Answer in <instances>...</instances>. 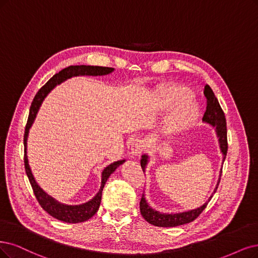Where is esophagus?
I'll return each mask as SVG.
<instances>
[{
	"mask_svg": "<svg viewBox=\"0 0 258 258\" xmlns=\"http://www.w3.org/2000/svg\"><path fill=\"white\" fill-rule=\"evenodd\" d=\"M145 149V142L142 140L136 139L132 142L131 145V154L132 156H139L141 154V152Z\"/></svg>",
	"mask_w": 258,
	"mask_h": 258,
	"instance_id": "34e87169",
	"label": "esophagus"
}]
</instances>
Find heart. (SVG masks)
<instances>
[{"label":"heart","mask_w":258,"mask_h":258,"mask_svg":"<svg viewBox=\"0 0 258 258\" xmlns=\"http://www.w3.org/2000/svg\"><path fill=\"white\" fill-rule=\"evenodd\" d=\"M191 95V90L180 85L161 86L154 91L151 101L153 108L159 112L172 111L167 124L168 135L182 134L197 123L201 106Z\"/></svg>","instance_id":"b5f03b06"}]
</instances>
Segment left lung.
Returning a JSON list of instances; mask_svg holds the SVG:
<instances>
[{
	"label": "left lung",
	"instance_id": "left-lung-1",
	"mask_svg": "<svg viewBox=\"0 0 258 258\" xmlns=\"http://www.w3.org/2000/svg\"><path fill=\"white\" fill-rule=\"evenodd\" d=\"M204 94L207 99V106L203 116V122L209 124V125L215 128V132L219 140V147H220V151L223 155V159H222V165H223V161L227 153L225 116L220 106V104L218 102V99L215 97V93L213 92L212 88L209 87L208 85H205ZM148 163H149V155L144 154L141 156V160H140V165L142 170H144V172H146ZM221 173H222V168L220 170V174H219V179L214 189V192L212 194L211 197L208 198L207 201L200 207H197L195 209H189L187 212H180V213H174V214L160 213L149 205L147 199L145 197V194H142V198L140 201V213L142 217H144L145 220L150 224H153L159 227H173V226H178V225H183L189 222H192L195 219H197L199 215L204 211L206 205L213 198V195L216 192L219 183H220Z\"/></svg>",
	"mask_w": 258,
	"mask_h": 258
}]
</instances>
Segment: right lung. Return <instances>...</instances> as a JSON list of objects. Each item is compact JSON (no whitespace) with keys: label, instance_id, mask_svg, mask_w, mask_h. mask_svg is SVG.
Returning <instances> with one entry per match:
<instances>
[{"label":"right lung","instance_id":"right-lung-1","mask_svg":"<svg viewBox=\"0 0 258 258\" xmlns=\"http://www.w3.org/2000/svg\"><path fill=\"white\" fill-rule=\"evenodd\" d=\"M113 68H108V67H99V66H86V64H80V66H70L67 67V68L62 69L58 73L53 75L46 84L39 89L35 95L33 100V103L30 108V116H28L27 123L25 126V133H24V167H25V172L28 177V180L32 185L34 195L37 199V201L39 202L40 206L44 209V211L54 217L55 219L59 221H63L67 223H80L87 221L94 214L98 212V209L101 204L102 200V191L105 186V183L107 182L108 177L113 173L116 169L121 166L125 159H121L113 161L110 165H108L102 171V176H101V187L99 189L98 194L95 195L88 202L79 204V205H68L63 204L57 201L54 198L47 195L44 190L37 184L36 179L32 173V170L30 165H28V159H27V137L28 133H30V128L32 127L33 123L36 119V116L39 110L43 100L47 94L51 92L54 87L57 85L61 84L62 82L67 81L68 79L74 78V76H102V75H107L113 72Z\"/></svg>","mask_w":258,"mask_h":258}]
</instances>
